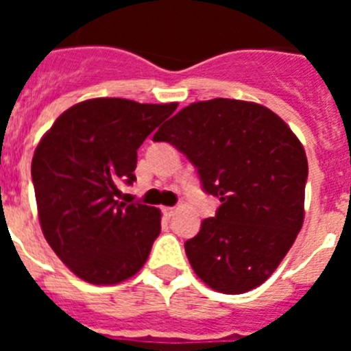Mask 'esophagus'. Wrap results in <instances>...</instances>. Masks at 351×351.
Here are the masks:
<instances>
[{
	"mask_svg": "<svg viewBox=\"0 0 351 351\" xmlns=\"http://www.w3.org/2000/svg\"><path fill=\"white\" fill-rule=\"evenodd\" d=\"M161 213H163L165 218H170V216H173V213H176V207H161Z\"/></svg>",
	"mask_w": 351,
	"mask_h": 351,
	"instance_id": "esophagus-1",
	"label": "esophagus"
}]
</instances>
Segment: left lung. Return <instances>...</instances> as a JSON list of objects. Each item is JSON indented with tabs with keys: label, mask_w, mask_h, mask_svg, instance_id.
<instances>
[{
	"label": "left lung",
	"mask_w": 351,
	"mask_h": 351,
	"mask_svg": "<svg viewBox=\"0 0 351 351\" xmlns=\"http://www.w3.org/2000/svg\"><path fill=\"white\" fill-rule=\"evenodd\" d=\"M153 141L181 151L221 202L184 243L195 274L230 295L262 285L304 221L308 158L299 138L263 105L214 98L179 110Z\"/></svg>",
	"instance_id": "obj_1"
}]
</instances>
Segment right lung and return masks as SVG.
<instances>
[{"mask_svg": "<svg viewBox=\"0 0 351 351\" xmlns=\"http://www.w3.org/2000/svg\"><path fill=\"white\" fill-rule=\"evenodd\" d=\"M178 104L95 98L64 110L31 163L42 232L80 280L116 285L137 274L161 230L160 209L116 200L133 184L137 149Z\"/></svg>", "mask_w": 351, "mask_h": 351, "instance_id": "1", "label": "right lung"}]
</instances>
